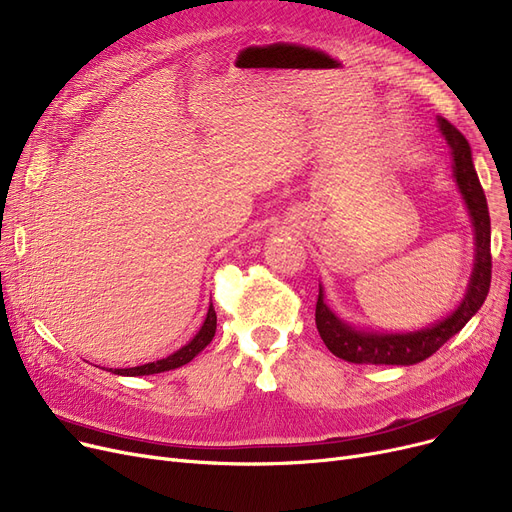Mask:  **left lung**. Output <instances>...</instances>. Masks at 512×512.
Masks as SVG:
<instances>
[{
	"instance_id": "obj_1",
	"label": "left lung",
	"mask_w": 512,
	"mask_h": 512,
	"mask_svg": "<svg viewBox=\"0 0 512 512\" xmlns=\"http://www.w3.org/2000/svg\"><path fill=\"white\" fill-rule=\"evenodd\" d=\"M442 135L446 137L452 160H454V179L467 204L475 229V266L467 287V294L460 306L446 316L444 321L435 323L427 329L410 333H379L354 329L352 325L337 319L335 312L325 304L323 287H319V300H316L314 321L319 335L337 358H344L356 364H417L440 350L452 335L465 327L471 316L481 308L488 298L492 281V254H490V210L485 200L483 187L475 173L469 141L446 118H437Z\"/></svg>"
}]
</instances>
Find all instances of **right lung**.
I'll use <instances>...</instances> for the list:
<instances>
[{
	"mask_svg": "<svg viewBox=\"0 0 512 512\" xmlns=\"http://www.w3.org/2000/svg\"><path fill=\"white\" fill-rule=\"evenodd\" d=\"M214 333H216V312H214V306L210 304L204 325L200 327V331L196 335H193L189 344H185L177 352H173L166 358H160L156 362H148V364H141V367H131V369H114L112 373L114 375H125V377H139V375H154V373L179 369V367H183V364H187L189 360L196 358L212 342Z\"/></svg>",
	"mask_w": 512,
	"mask_h": 512,
	"instance_id": "1",
	"label": "right lung"
}]
</instances>
